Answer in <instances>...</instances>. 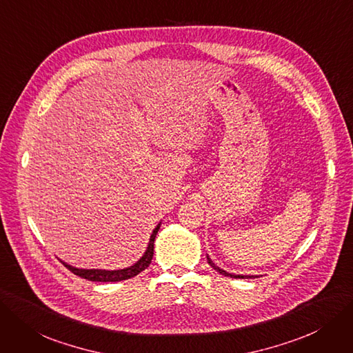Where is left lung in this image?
Returning <instances> with one entry per match:
<instances>
[{"mask_svg":"<svg viewBox=\"0 0 353 353\" xmlns=\"http://www.w3.org/2000/svg\"><path fill=\"white\" fill-rule=\"evenodd\" d=\"M207 262H208V265H210L211 268H214V270H216L217 272H220V274H221V275H224V276H230V278H242V279H245V278H258V276H255V275H234V274L225 272V271L220 270V268H219L217 265H214V263H213V261H211L208 256H207Z\"/></svg>","mask_w":353,"mask_h":353,"instance_id":"1","label":"left lung"}]
</instances>
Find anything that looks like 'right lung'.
Segmentation results:
<instances>
[{
	"label": "right lung",
	"instance_id": "right-lung-1",
	"mask_svg": "<svg viewBox=\"0 0 353 353\" xmlns=\"http://www.w3.org/2000/svg\"><path fill=\"white\" fill-rule=\"evenodd\" d=\"M161 229V223L154 228L153 233L150 234L149 239V245L148 249L145 252V255L140 258L134 265L129 266V268H124V270H117V271H105V270H79V268H74L70 266L65 262H62L68 270L83 278V279H88V281H97V283H117V281H124V279H129L136 276L137 274H140L142 271H145L146 268L150 265L152 258H153V243H154V237H157L158 232Z\"/></svg>",
	"mask_w": 353,
	"mask_h": 353
}]
</instances>
